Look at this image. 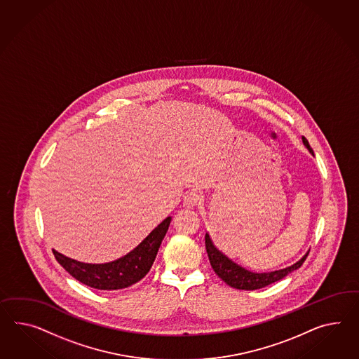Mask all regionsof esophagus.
<instances>
[{"instance_id":"esophagus-1","label":"esophagus","mask_w":359,"mask_h":359,"mask_svg":"<svg viewBox=\"0 0 359 359\" xmlns=\"http://www.w3.org/2000/svg\"><path fill=\"white\" fill-rule=\"evenodd\" d=\"M201 201H202V198H201L199 194L190 193L184 196V204L186 207H189V208H193L198 203H201Z\"/></svg>"}]
</instances>
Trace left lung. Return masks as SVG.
Returning a JSON list of instances; mask_svg holds the SVG:
<instances>
[{"mask_svg": "<svg viewBox=\"0 0 359 359\" xmlns=\"http://www.w3.org/2000/svg\"><path fill=\"white\" fill-rule=\"evenodd\" d=\"M302 142L306 148L313 155V148L310 147L309 140L302 137ZM205 248H207L208 259H210V263H211L215 273L220 277L222 281H225L228 285L239 289V290H257V289H262L264 286L276 283L302 266L306 257L309 255V252H307L301 260H298L293 266H286L284 269L257 273V272H251V271L245 269L243 266H238L231 259L224 255L220 250L216 248V246L213 245L208 233H205Z\"/></svg>", "mask_w": 359, "mask_h": 359, "instance_id": "obj_1", "label": "left lung"}]
</instances>
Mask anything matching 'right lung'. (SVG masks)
Wrapping results in <instances>:
<instances>
[{
	"label": "right lung",
	"mask_w": 359,
	"mask_h": 359,
	"mask_svg": "<svg viewBox=\"0 0 359 359\" xmlns=\"http://www.w3.org/2000/svg\"><path fill=\"white\" fill-rule=\"evenodd\" d=\"M172 217H166L129 254L104 264L82 263L52 250L55 260L84 285L99 290H117L133 285L147 275L158 248L165 237Z\"/></svg>",
	"instance_id": "obj_1"
}]
</instances>
